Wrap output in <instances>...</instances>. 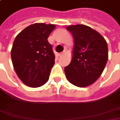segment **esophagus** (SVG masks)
Instances as JSON below:
<instances>
[{"mask_svg":"<svg viewBox=\"0 0 120 120\" xmlns=\"http://www.w3.org/2000/svg\"><path fill=\"white\" fill-rule=\"evenodd\" d=\"M65 53V51H63L62 53H59V57H61V56H63V55H64Z\"/></svg>","mask_w":120,"mask_h":120,"instance_id":"obj_1","label":"esophagus"}]
</instances>
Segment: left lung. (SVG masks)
I'll return each mask as SVG.
<instances>
[{"label": "left lung", "mask_w": 120, "mask_h": 120, "mask_svg": "<svg viewBox=\"0 0 120 120\" xmlns=\"http://www.w3.org/2000/svg\"><path fill=\"white\" fill-rule=\"evenodd\" d=\"M75 45L70 64L65 67L68 81L84 87L94 83L104 71L108 59V45L98 32L84 25L68 26Z\"/></svg>", "instance_id": "left-lung-1"}]
</instances>
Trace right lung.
Instances as JSON below:
<instances>
[{"label":"right lung","mask_w":120,"mask_h":120,"mask_svg":"<svg viewBox=\"0 0 120 120\" xmlns=\"http://www.w3.org/2000/svg\"><path fill=\"white\" fill-rule=\"evenodd\" d=\"M55 28L52 24H33L22 30L13 42V67L19 79L29 87H38L48 81L55 56L47 39Z\"/></svg>","instance_id":"1"}]
</instances>
